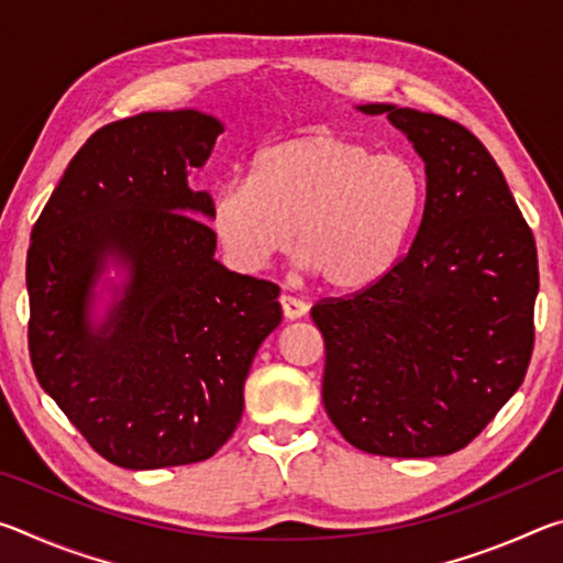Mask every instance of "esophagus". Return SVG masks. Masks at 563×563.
I'll use <instances>...</instances> for the list:
<instances>
[{
  "label": "esophagus",
  "mask_w": 563,
  "mask_h": 563,
  "mask_svg": "<svg viewBox=\"0 0 563 563\" xmlns=\"http://www.w3.org/2000/svg\"><path fill=\"white\" fill-rule=\"evenodd\" d=\"M280 308H283L285 320H298L302 316H308L310 305L298 300V298H292V295H280Z\"/></svg>",
  "instance_id": "1"
}]
</instances>
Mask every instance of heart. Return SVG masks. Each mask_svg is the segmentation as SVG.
<instances>
[{"instance_id":"1","label":"heart","mask_w":563,"mask_h":563,"mask_svg":"<svg viewBox=\"0 0 563 563\" xmlns=\"http://www.w3.org/2000/svg\"><path fill=\"white\" fill-rule=\"evenodd\" d=\"M424 206L412 158L330 131L263 148L247 180L213 194L211 228L238 268L261 271L295 245L302 271L330 290L360 292L395 268Z\"/></svg>"}]
</instances>
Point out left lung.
Segmentation results:
<instances>
[{"label": "left lung", "instance_id": "8db88e82", "mask_svg": "<svg viewBox=\"0 0 563 563\" xmlns=\"http://www.w3.org/2000/svg\"><path fill=\"white\" fill-rule=\"evenodd\" d=\"M424 161V213L405 258L373 288L310 310L325 340L322 402L345 440L379 456L470 444L527 375L537 243L497 161L437 113L365 103Z\"/></svg>", "mask_w": 563, "mask_h": 563}]
</instances>
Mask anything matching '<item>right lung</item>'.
Returning a JSON list of instances; mask_svg holds the SVG:
<instances>
[{
  "instance_id": "1",
  "label": "right lung",
  "mask_w": 563,
  "mask_h": 563,
  "mask_svg": "<svg viewBox=\"0 0 563 563\" xmlns=\"http://www.w3.org/2000/svg\"><path fill=\"white\" fill-rule=\"evenodd\" d=\"M223 123L196 109L107 123L79 148L26 253L36 379L123 470L203 462L231 440L280 288L213 258V198L188 186ZM128 271L101 323L96 285Z\"/></svg>"
}]
</instances>
